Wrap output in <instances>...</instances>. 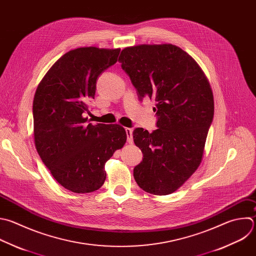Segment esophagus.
<instances>
[{"mask_svg": "<svg viewBox=\"0 0 256 256\" xmlns=\"http://www.w3.org/2000/svg\"><path fill=\"white\" fill-rule=\"evenodd\" d=\"M126 140L128 144H132L134 142V138H132V130L130 128H126Z\"/></svg>", "mask_w": 256, "mask_h": 256, "instance_id": "34e87169", "label": "esophagus"}]
</instances>
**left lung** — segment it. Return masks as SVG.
Instances as JSON below:
<instances>
[{
	"mask_svg": "<svg viewBox=\"0 0 256 256\" xmlns=\"http://www.w3.org/2000/svg\"><path fill=\"white\" fill-rule=\"evenodd\" d=\"M138 98H152L156 130L132 132L142 152L134 177L144 191L168 195L181 187L199 166L214 116L210 84L197 62L172 45H138L120 56Z\"/></svg>",
	"mask_w": 256,
	"mask_h": 256,
	"instance_id": "obj_1",
	"label": "left lung"
}]
</instances>
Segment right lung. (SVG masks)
I'll use <instances>...</instances> for the list:
<instances>
[{"instance_id": "add662e5", "label": "right lung", "mask_w": 256, "mask_h": 256, "mask_svg": "<svg viewBox=\"0 0 256 256\" xmlns=\"http://www.w3.org/2000/svg\"><path fill=\"white\" fill-rule=\"evenodd\" d=\"M120 49L83 47L60 57L38 85L33 102L37 152L54 179L73 193L104 183V164L126 142L118 124H92L84 116L100 74L116 63Z\"/></svg>"}]
</instances>
